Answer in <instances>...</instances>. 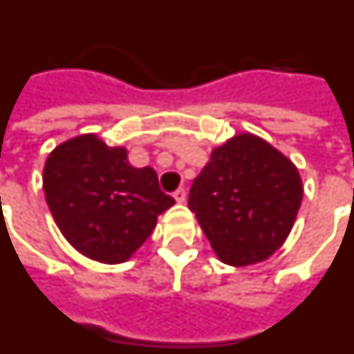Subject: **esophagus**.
<instances>
[{
    "mask_svg": "<svg viewBox=\"0 0 354 354\" xmlns=\"http://www.w3.org/2000/svg\"><path fill=\"white\" fill-rule=\"evenodd\" d=\"M174 200L178 201V203H183V201H185V198H187V192H185V189H183V187H180V189H176V191H174Z\"/></svg>",
    "mask_w": 354,
    "mask_h": 354,
    "instance_id": "esophagus-1",
    "label": "esophagus"
}]
</instances>
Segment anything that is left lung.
Wrapping results in <instances>:
<instances>
[{
	"label": "left lung",
	"mask_w": 354,
	"mask_h": 354,
	"mask_svg": "<svg viewBox=\"0 0 354 354\" xmlns=\"http://www.w3.org/2000/svg\"><path fill=\"white\" fill-rule=\"evenodd\" d=\"M302 201L299 171L259 136L236 135L210 154L189 194V209L219 261L248 266L286 241Z\"/></svg>",
	"instance_id": "left-lung-1"
}]
</instances>
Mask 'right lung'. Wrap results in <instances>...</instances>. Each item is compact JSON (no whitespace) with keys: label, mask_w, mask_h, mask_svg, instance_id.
Here are the masks:
<instances>
[{"label":"right lung","mask_w":354,"mask_h":354,"mask_svg":"<svg viewBox=\"0 0 354 354\" xmlns=\"http://www.w3.org/2000/svg\"><path fill=\"white\" fill-rule=\"evenodd\" d=\"M43 191L68 243L106 264L129 259L174 205L154 169L133 167L124 147H109L97 135L75 136L48 154Z\"/></svg>","instance_id":"obj_1"}]
</instances>
